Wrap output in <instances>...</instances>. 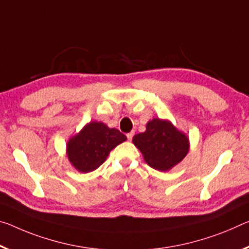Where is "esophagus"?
I'll list each match as a JSON object with an SVG mask.
<instances>
[{
    "label": "esophagus",
    "mask_w": 249,
    "mask_h": 249,
    "mask_svg": "<svg viewBox=\"0 0 249 249\" xmlns=\"http://www.w3.org/2000/svg\"><path fill=\"white\" fill-rule=\"evenodd\" d=\"M126 136H127V140H128V141H131V140L133 139V136H134V132H131V133L126 134Z\"/></svg>",
    "instance_id": "34e87169"
}]
</instances>
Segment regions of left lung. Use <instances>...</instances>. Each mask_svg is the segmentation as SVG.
Instances as JSON below:
<instances>
[{"label": "left lung", "mask_w": 249, "mask_h": 249, "mask_svg": "<svg viewBox=\"0 0 249 249\" xmlns=\"http://www.w3.org/2000/svg\"><path fill=\"white\" fill-rule=\"evenodd\" d=\"M148 166L168 172L185 159L189 151V139L168 120L155 117L148 121L144 133L133 137Z\"/></svg>", "instance_id": "8db88e82"}]
</instances>
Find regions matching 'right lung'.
<instances>
[{
    "label": "right lung",
    "instance_id": "1",
    "mask_svg": "<svg viewBox=\"0 0 249 249\" xmlns=\"http://www.w3.org/2000/svg\"><path fill=\"white\" fill-rule=\"evenodd\" d=\"M126 140L118 129L92 121L68 141L66 156L76 171L89 173L100 167L110 151Z\"/></svg>",
    "mask_w": 249,
    "mask_h": 249
}]
</instances>
